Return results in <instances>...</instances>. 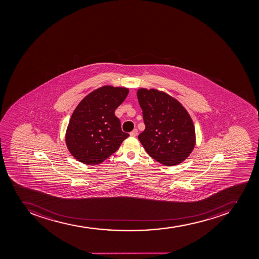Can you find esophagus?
Segmentation results:
<instances>
[{
    "label": "esophagus",
    "mask_w": 259,
    "mask_h": 259,
    "mask_svg": "<svg viewBox=\"0 0 259 259\" xmlns=\"http://www.w3.org/2000/svg\"><path fill=\"white\" fill-rule=\"evenodd\" d=\"M138 129H134V130L132 131L130 133L131 137H136V136H138Z\"/></svg>",
    "instance_id": "esophagus-1"
}]
</instances>
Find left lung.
<instances>
[{"label": "left lung", "instance_id": "8db88e82", "mask_svg": "<svg viewBox=\"0 0 259 259\" xmlns=\"http://www.w3.org/2000/svg\"><path fill=\"white\" fill-rule=\"evenodd\" d=\"M146 128L138 139L147 153L160 164L179 165L196 143L192 118L174 97L156 89L137 92Z\"/></svg>", "mask_w": 259, "mask_h": 259}]
</instances>
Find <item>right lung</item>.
Returning <instances> with one entry per match:
<instances>
[{"mask_svg": "<svg viewBox=\"0 0 259 259\" xmlns=\"http://www.w3.org/2000/svg\"><path fill=\"white\" fill-rule=\"evenodd\" d=\"M127 88L105 85L88 94L73 112L65 133V143L76 160L85 165L103 162L128 138L115 110L125 100Z\"/></svg>", "mask_w": 259, "mask_h": 259, "instance_id": "right-lung-1", "label": "right lung"}]
</instances>
